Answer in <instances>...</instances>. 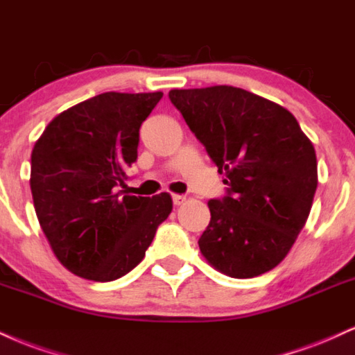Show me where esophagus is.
Wrapping results in <instances>:
<instances>
[{
  "label": "esophagus",
  "mask_w": 355,
  "mask_h": 355,
  "mask_svg": "<svg viewBox=\"0 0 355 355\" xmlns=\"http://www.w3.org/2000/svg\"><path fill=\"white\" fill-rule=\"evenodd\" d=\"M173 202H174V206H181V204L186 202V196H182V194H174V196H173Z\"/></svg>",
  "instance_id": "34e87169"
}]
</instances>
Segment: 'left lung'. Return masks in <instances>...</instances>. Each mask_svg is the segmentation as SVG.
I'll return each instance as SVG.
<instances>
[{"label": "left lung", "mask_w": 355, "mask_h": 355, "mask_svg": "<svg viewBox=\"0 0 355 355\" xmlns=\"http://www.w3.org/2000/svg\"><path fill=\"white\" fill-rule=\"evenodd\" d=\"M169 99L226 174L227 194L207 202L202 256L236 279L274 269L309 218L318 189L311 139L286 107L241 87L171 89Z\"/></svg>", "instance_id": "8db88e82"}]
</instances>
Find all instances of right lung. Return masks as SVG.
I'll list each match as a JSON object with an SVG mask.
<instances>
[{
	"label": "right lung",
	"instance_id": "1",
	"mask_svg": "<svg viewBox=\"0 0 355 355\" xmlns=\"http://www.w3.org/2000/svg\"><path fill=\"white\" fill-rule=\"evenodd\" d=\"M161 98L98 94L58 114L33 148L37 220L58 261L79 277L107 282L135 269L173 211L168 193L118 189L137 159L141 124Z\"/></svg>",
	"mask_w": 355,
	"mask_h": 355
}]
</instances>
